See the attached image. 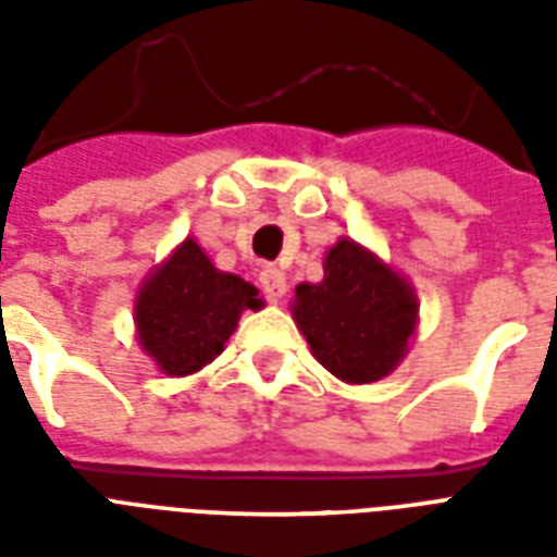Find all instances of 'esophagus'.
<instances>
[{"label": "esophagus", "mask_w": 557, "mask_h": 557, "mask_svg": "<svg viewBox=\"0 0 557 557\" xmlns=\"http://www.w3.org/2000/svg\"><path fill=\"white\" fill-rule=\"evenodd\" d=\"M260 286L271 304H277V300H283V295H286V274H283L277 265H265V269L260 271Z\"/></svg>", "instance_id": "34e87169"}]
</instances>
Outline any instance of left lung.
<instances>
[{
  "mask_svg": "<svg viewBox=\"0 0 557 557\" xmlns=\"http://www.w3.org/2000/svg\"><path fill=\"white\" fill-rule=\"evenodd\" d=\"M292 312L314 358L349 384L384 379L416 330L413 288L349 239L330 248L321 283L295 288Z\"/></svg>",
  "mask_w": 557,
  "mask_h": 557,
  "instance_id": "8db88e82",
  "label": "left lung"
}]
</instances>
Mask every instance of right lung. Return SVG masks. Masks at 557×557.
Here are the masks:
<instances>
[{"instance_id": "obj_1", "label": "right lung", "mask_w": 557, "mask_h": 557, "mask_svg": "<svg viewBox=\"0 0 557 557\" xmlns=\"http://www.w3.org/2000/svg\"><path fill=\"white\" fill-rule=\"evenodd\" d=\"M260 306L251 283L213 269L208 253L185 239L138 292V341L168 375H190L222 352L239 314Z\"/></svg>"}]
</instances>
